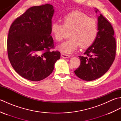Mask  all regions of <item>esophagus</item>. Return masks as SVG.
I'll return each instance as SVG.
<instances>
[{
	"label": "esophagus",
	"instance_id": "obj_1",
	"mask_svg": "<svg viewBox=\"0 0 121 121\" xmlns=\"http://www.w3.org/2000/svg\"><path fill=\"white\" fill-rule=\"evenodd\" d=\"M61 56H62V58H65H65H69L70 57V56H69V55H66V54H65V53H61Z\"/></svg>",
	"mask_w": 121,
	"mask_h": 121
}]
</instances>
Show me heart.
Masks as SVG:
<instances>
[{
  "mask_svg": "<svg viewBox=\"0 0 121 121\" xmlns=\"http://www.w3.org/2000/svg\"><path fill=\"white\" fill-rule=\"evenodd\" d=\"M63 24L59 22H53L51 25V33L57 42L62 40L65 30L69 32V39L64 42L59 48L61 52L71 53L81 45L82 48L88 47L96 39L98 34L96 21L84 13L74 11L63 17Z\"/></svg>",
  "mask_w": 121,
  "mask_h": 121,
  "instance_id": "1",
  "label": "heart"
}]
</instances>
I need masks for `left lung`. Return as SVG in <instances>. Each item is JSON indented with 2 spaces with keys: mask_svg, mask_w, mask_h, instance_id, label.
<instances>
[{
  "mask_svg": "<svg viewBox=\"0 0 121 121\" xmlns=\"http://www.w3.org/2000/svg\"><path fill=\"white\" fill-rule=\"evenodd\" d=\"M96 12L99 10L96 9ZM98 34L85 56H79L81 65L74 71L76 75L87 81L98 78L109 70L115 59L116 42L111 23L102 14L98 17Z\"/></svg>",
  "mask_w": 121,
  "mask_h": 121,
  "instance_id": "obj_1",
  "label": "left lung"
}]
</instances>
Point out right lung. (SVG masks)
Segmentation results:
<instances>
[{
  "label": "right lung",
  "instance_id": "right-lung-1",
  "mask_svg": "<svg viewBox=\"0 0 121 121\" xmlns=\"http://www.w3.org/2000/svg\"><path fill=\"white\" fill-rule=\"evenodd\" d=\"M55 12L50 4L30 8L12 23L9 30L7 51L14 70L22 78L37 82L52 72L60 58L53 48L50 35Z\"/></svg>",
  "mask_w": 121,
  "mask_h": 121
}]
</instances>
